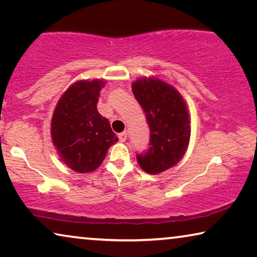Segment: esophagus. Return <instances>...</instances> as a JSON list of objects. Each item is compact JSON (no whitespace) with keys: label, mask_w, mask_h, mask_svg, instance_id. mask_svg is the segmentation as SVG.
<instances>
[{"label":"esophagus","mask_w":257,"mask_h":257,"mask_svg":"<svg viewBox=\"0 0 257 257\" xmlns=\"http://www.w3.org/2000/svg\"><path fill=\"white\" fill-rule=\"evenodd\" d=\"M119 141H120L121 143H123V142L127 141V134H125V133L119 134Z\"/></svg>","instance_id":"34e87169"}]
</instances>
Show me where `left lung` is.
<instances>
[{
  "instance_id": "obj_1",
  "label": "left lung",
  "mask_w": 257,
  "mask_h": 257,
  "mask_svg": "<svg viewBox=\"0 0 257 257\" xmlns=\"http://www.w3.org/2000/svg\"><path fill=\"white\" fill-rule=\"evenodd\" d=\"M133 93L145 112L150 125V145L137 155L139 167L158 175L184 158L190 139V118L185 99L158 77H141L133 82Z\"/></svg>"
}]
</instances>
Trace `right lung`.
Wrapping results in <instances>:
<instances>
[{"label": "right lung", "mask_w": 257, "mask_h": 257, "mask_svg": "<svg viewBox=\"0 0 257 257\" xmlns=\"http://www.w3.org/2000/svg\"><path fill=\"white\" fill-rule=\"evenodd\" d=\"M103 79L78 80L62 94L51 121L52 142L59 158L71 170L87 173L102 164L118 142L110 122L97 111Z\"/></svg>", "instance_id": "right-lung-1"}]
</instances>
